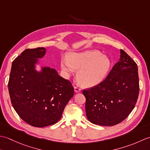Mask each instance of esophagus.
Wrapping results in <instances>:
<instances>
[{
    "label": "esophagus",
    "mask_w": 150,
    "mask_h": 150,
    "mask_svg": "<svg viewBox=\"0 0 150 150\" xmlns=\"http://www.w3.org/2000/svg\"><path fill=\"white\" fill-rule=\"evenodd\" d=\"M74 90L76 93H79V92L81 91V88L80 86H79L78 85L74 86Z\"/></svg>",
    "instance_id": "esophagus-1"
}]
</instances>
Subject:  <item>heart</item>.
I'll return each instance as SVG.
<instances>
[{
    "instance_id": "1",
    "label": "heart",
    "mask_w": 150,
    "mask_h": 150,
    "mask_svg": "<svg viewBox=\"0 0 150 150\" xmlns=\"http://www.w3.org/2000/svg\"><path fill=\"white\" fill-rule=\"evenodd\" d=\"M61 68L66 75H70L79 70L77 80L82 86L93 88L100 84L108 75L111 66L110 59L97 50L73 53L68 59L60 62Z\"/></svg>"
}]
</instances>
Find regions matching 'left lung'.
<instances>
[{"label":"left lung","instance_id":"obj_1","mask_svg":"<svg viewBox=\"0 0 150 150\" xmlns=\"http://www.w3.org/2000/svg\"><path fill=\"white\" fill-rule=\"evenodd\" d=\"M82 93L86 100V117L91 123L104 126L116 125L128 117L137 100V65L120 50L119 60L105 80Z\"/></svg>","mask_w":150,"mask_h":150}]
</instances>
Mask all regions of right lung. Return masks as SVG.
I'll use <instances>...</instances> for the list:
<instances>
[{
    "label": "right lung",
    "instance_id": "obj_1",
    "mask_svg": "<svg viewBox=\"0 0 150 150\" xmlns=\"http://www.w3.org/2000/svg\"><path fill=\"white\" fill-rule=\"evenodd\" d=\"M46 53L45 47L25 50L13 62L8 82L16 112L24 122L38 128L58 122L74 95L71 82L55 69L40 65L39 59Z\"/></svg>",
    "mask_w": 150,
    "mask_h": 150
}]
</instances>
